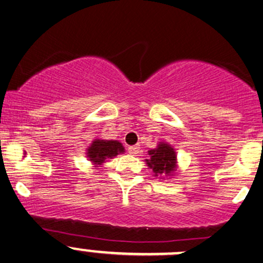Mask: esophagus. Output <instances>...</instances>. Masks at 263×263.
Returning <instances> with one entry per match:
<instances>
[{"label":"esophagus","instance_id":"esophagus-1","mask_svg":"<svg viewBox=\"0 0 263 263\" xmlns=\"http://www.w3.org/2000/svg\"><path fill=\"white\" fill-rule=\"evenodd\" d=\"M128 151L129 154H132V155H137V154L139 153V146H129L128 147Z\"/></svg>","mask_w":263,"mask_h":263}]
</instances>
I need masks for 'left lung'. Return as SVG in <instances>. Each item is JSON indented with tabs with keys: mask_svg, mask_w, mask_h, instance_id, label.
Returning <instances> with one entry per match:
<instances>
[{
	"mask_svg": "<svg viewBox=\"0 0 263 263\" xmlns=\"http://www.w3.org/2000/svg\"><path fill=\"white\" fill-rule=\"evenodd\" d=\"M150 159L146 160L149 167L153 170L154 176L171 175L176 167L175 150L167 144H159L156 149L149 151Z\"/></svg>",
	"mask_w": 263,
	"mask_h": 263,
	"instance_id": "8db88e82",
	"label": "left lung"
}]
</instances>
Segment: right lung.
I'll return each mask as SVG.
<instances>
[{"label": "right lung", "mask_w": 263, "mask_h": 263, "mask_svg": "<svg viewBox=\"0 0 263 263\" xmlns=\"http://www.w3.org/2000/svg\"><path fill=\"white\" fill-rule=\"evenodd\" d=\"M87 156L96 165H102L109 157L117 156L118 154L124 151L123 145L117 140H101L97 139L88 147Z\"/></svg>", "instance_id": "1"}]
</instances>
